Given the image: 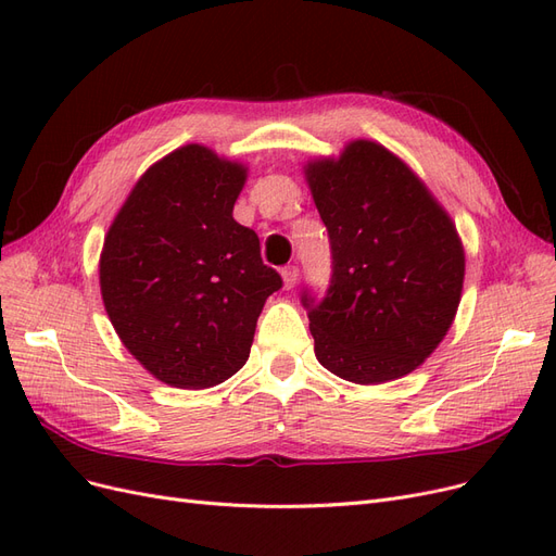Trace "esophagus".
Listing matches in <instances>:
<instances>
[{"label":"esophagus","instance_id":"1","mask_svg":"<svg viewBox=\"0 0 556 556\" xmlns=\"http://www.w3.org/2000/svg\"><path fill=\"white\" fill-rule=\"evenodd\" d=\"M299 280V268L296 266H285L282 268V288L292 290Z\"/></svg>","mask_w":556,"mask_h":556}]
</instances>
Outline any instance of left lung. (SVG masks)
Instances as JSON below:
<instances>
[{"instance_id":"1","label":"left lung","mask_w":556,"mask_h":556,"mask_svg":"<svg viewBox=\"0 0 556 556\" xmlns=\"http://www.w3.org/2000/svg\"><path fill=\"white\" fill-rule=\"evenodd\" d=\"M304 174L333 260L327 296H301L317 362L357 384L408 376L459 308L466 255L457 227L410 166L376 141L308 160Z\"/></svg>"}]
</instances>
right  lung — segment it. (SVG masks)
Instances as JSON below:
<instances>
[{
  "label": "right lung",
  "instance_id": "right-lung-1",
  "mask_svg": "<svg viewBox=\"0 0 556 556\" xmlns=\"http://www.w3.org/2000/svg\"><path fill=\"white\" fill-rule=\"evenodd\" d=\"M248 166L188 143L157 160L113 217L99 288L115 333L150 376L206 390L250 357L280 290L257 233L233 220Z\"/></svg>",
  "mask_w": 556,
  "mask_h": 556
}]
</instances>
